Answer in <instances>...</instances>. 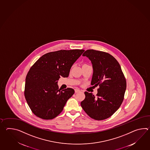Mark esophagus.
I'll use <instances>...</instances> for the list:
<instances>
[{
    "label": "esophagus",
    "instance_id": "esophagus-1",
    "mask_svg": "<svg viewBox=\"0 0 150 150\" xmlns=\"http://www.w3.org/2000/svg\"><path fill=\"white\" fill-rule=\"evenodd\" d=\"M80 89H75V93H79V92H80Z\"/></svg>",
    "mask_w": 150,
    "mask_h": 150
}]
</instances>
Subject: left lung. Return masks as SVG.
<instances>
[{"instance_id":"1","label":"left lung","mask_w":150,"mask_h":150,"mask_svg":"<svg viewBox=\"0 0 150 150\" xmlns=\"http://www.w3.org/2000/svg\"><path fill=\"white\" fill-rule=\"evenodd\" d=\"M91 61L93 74L91 85L97 86L98 93H84L81 107L91 118L100 120L112 116L123 102L127 82L116 59L104 52L88 50L83 54Z\"/></svg>"}]
</instances>
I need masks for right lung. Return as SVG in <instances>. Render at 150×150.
Wrapping results in <instances>:
<instances>
[{"instance_id": "obj_1", "label": "right lung", "mask_w": 150, "mask_h": 150, "mask_svg": "<svg viewBox=\"0 0 150 150\" xmlns=\"http://www.w3.org/2000/svg\"><path fill=\"white\" fill-rule=\"evenodd\" d=\"M84 52L83 50H60L46 54L31 67L26 77L25 97L33 113L43 120L53 119L60 114L75 91L61 90L60 77L69 76L71 67Z\"/></svg>"}]
</instances>
